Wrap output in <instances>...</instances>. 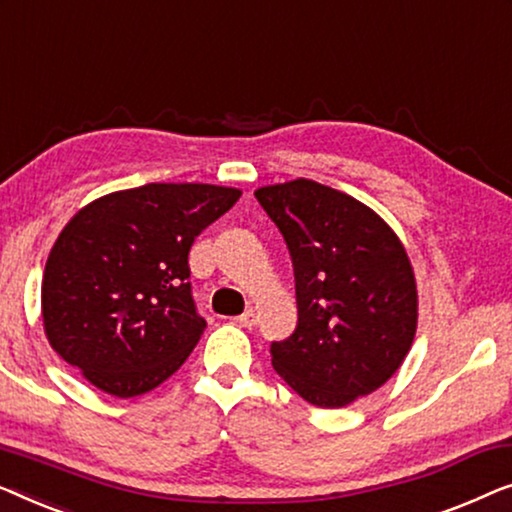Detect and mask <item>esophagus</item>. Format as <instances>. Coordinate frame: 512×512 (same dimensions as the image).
<instances>
[{
	"instance_id": "obj_1",
	"label": "esophagus",
	"mask_w": 512,
	"mask_h": 512,
	"mask_svg": "<svg viewBox=\"0 0 512 512\" xmlns=\"http://www.w3.org/2000/svg\"><path fill=\"white\" fill-rule=\"evenodd\" d=\"M234 320L239 322L241 327H248V329H250V327H255V325H257V313L253 311V308H248L246 313H241L239 318H234Z\"/></svg>"
}]
</instances>
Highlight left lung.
I'll return each mask as SVG.
<instances>
[{"mask_svg":"<svg viewBox=\"0 0 512 512\" xmlns=\"http://www.w3.org/2000/svg\"><path fill=\"white\" fill-rule=\"evenodd\" d=\"M290 248L297 329L271 343L301 399L343 408L392 378L413 345L417 290L401 241L369 206L315 181L255 192Z\"/></svg>","mask_w":512,"mask_h":512,"instance_id":"obj_1","label":"left lung"}]
</instances>
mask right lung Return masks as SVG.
I'll use <instances>...</instances> for the list:
<instances>
[{"instance_id": "right-lung-1", "label": "right lung", "mask_w": 512, "mask_h": 512, "mask_svg": "<svg viewBox=\"0 0 512 512\" xmlns=\"http://www.w3.org/2000/svg\"><path fill=\"white\" fill-rule=\"evenodd\" d=\"M239 197L234 187L148 183L78 211L43 271V327L57 355L120 399L181 369L206 327L187 255Z\"/></svg>"}]
</instances>
